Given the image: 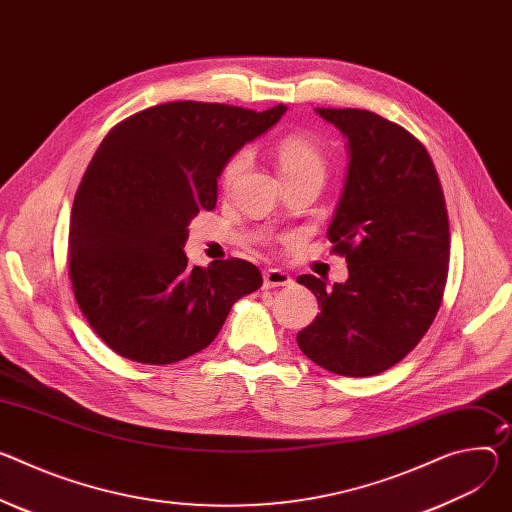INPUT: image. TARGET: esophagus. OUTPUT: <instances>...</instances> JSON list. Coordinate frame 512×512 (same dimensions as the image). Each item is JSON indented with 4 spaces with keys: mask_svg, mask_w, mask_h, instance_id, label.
Segmentation results:
<instances>
[{
    "mask_svg": "<svg viewBox=\"0 0 512 512\" xmlns=\"http://www.w3.org/2000/svg\"><path fill=\"white\" fill-rule=\"evenodd\" d=\"M294 280L290 277V273L282 271V269H267L263 273V288L271 290V288H282V286H292Z\"/></svg>",
    "mask_w": 512,
    "mask_h": 512,
    "instance_id": "1",
    "label": "esophagus"
}]
</instances>
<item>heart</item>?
Listing matches in <instances>:
<instances>
[{
    "instance_id": "1",
    "label": "heart",
    "mask_w": 512,
    "mask_h": 512,
    "mask_svg": "<svg viewBox=\"0 0 512 512\" xmlns=\"http://www.w3.org/2000/svg\"><path fill=\"white\" fill-rule=\"evenodd\" d=\"M275 157L284 181L300 175H310V173L324 177V169H327L322 151L304 134H286L282 141L275 145ZM245 163H247V151H237L232 155L224 163L222 183L228 185L235 181L237 175L243 171Z\"/></svg>"
}]
</instances>
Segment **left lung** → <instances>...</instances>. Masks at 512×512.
Instances as JSON below:
<instances>
[{
	"label": "left lung",
	"mask_w": 512,
	"mask_h": 512,
	"mask_svg": "<svg viewBox=\"0 0 512 512\" xmlns=\"http://www.w3.org/2000/svg\"><path fill=\"white\" fill-rule=\"evenodd\" d=\"M349 147L343 196L329 226L349 280L327 288L314 275L320 314L296 337L316 365L347 378L376 376L425 337L443 300L449 218L435 165L406 128L369 110L316 108Z\"/></svg>",
	"instance_id": "left-lung-1"
}]
</instances>
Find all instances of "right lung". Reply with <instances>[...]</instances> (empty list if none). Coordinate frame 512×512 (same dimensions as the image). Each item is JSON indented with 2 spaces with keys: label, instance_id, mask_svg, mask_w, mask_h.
Instances as JSON below:
<instances>
[{
  "label": "right lung",
  "instance_id": "right-lung-1",
  "mask_svg": "<svg viewBox=\"0 0 512 512\" xmlns=\"http://www.w3.org/2000/svg\"><path fill=\"white\" fill-rule=\"evenodd\" d=\"M286 112L167 102L118 122L89 161L69 224V277L89 327L118 355L169 365L208 347L241 296L245 259L190 265L188 224L214 210L218 175Z\"/></svg>",
  "mask_w": 512,
  "mask_h": 512
}]
</instances>
